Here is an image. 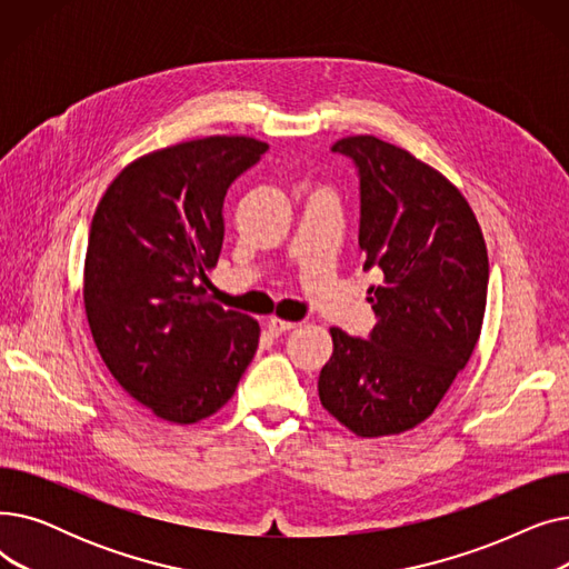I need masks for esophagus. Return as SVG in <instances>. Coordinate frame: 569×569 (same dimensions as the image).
Instances as JSON below:
<instances>
[{
	"instance_id": "obj_1",
	"label": "esophagus",
	"mask_w": 569,
	"mask_h": 569,
	"mask_svg": "<svg viewBox=\"0 0 569 569\" xmlns=\"http://www.w3.org/2000/svg\"><path fill=\"white\" fill-rule=\"evenodd\" d=\"M267 332L269 335H281V332H288V330H295L297 325L300 322H295V320H283V318H279V316H272V318H267Z\"/></svg>"
}]
</instances>
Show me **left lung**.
I'll use <instances>...</instances> for the list:
<instances>
[{
  "label": "left lung",
  "instance_id": "1",
  "mask_svg": "<svg viewBox=\"0 0 569 569\" xmlns=\"http://www.w3.org/2000/svg\"><path fill=\"white\" fill-rule=\"evenodd\" d=\"M360 170V251L380 269L369 288L371 339L330 327L322 408L355 436H397L422 425L468 365L487 309L489 256L461 191L429 163L376 136L332 144Z\"/></svg>",
  "mask_w": 569,
  "mask_h": 569
}]
</instances>
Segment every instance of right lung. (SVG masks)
Returning a JSON list of instances; mask_svg holds the SVG:
<instances>
[{"label": "right lung", "instance_id": "obj_1", "mask_svg": "<svg viewBox=\"0 0 569 569\" xmlns=\"http://www.w3.org/2000/svg\"><path fill=\"white\" fill-rule=\"evenodd\" d=\"M267 142L207 136L131 161L89 228L82 300L112 378L159 420L223 408L253 360L260 325L207 295L223 244V198Z\"/></svg>", "mask_w": 569, "mask_h": 569}]
</instances>
